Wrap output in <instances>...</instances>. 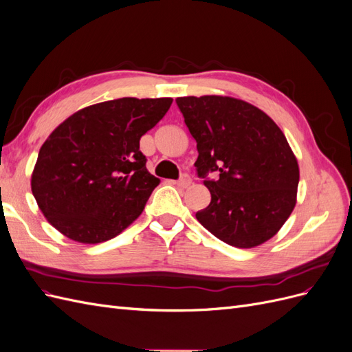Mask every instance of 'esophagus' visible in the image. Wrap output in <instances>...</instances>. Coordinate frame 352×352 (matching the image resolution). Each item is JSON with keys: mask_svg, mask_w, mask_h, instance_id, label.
<instances>
[{"mask_svg": "<svg viewBox=\"0 0 352 352\" xmlns=\"http://www.w3.org/2000/svg\"><path fill=\"white\" fill-rule=\"evenodd\" d=\"M177 186H180V188H188L190 184H192V179H190L188 175H184L182 177H180L179 180H177Z\"/></svg>", "mask_w": 352, "mask_h": 352, "instance_id": "obj_1", "label": "esophagus"}]
</instances>
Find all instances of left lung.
Masks as SVG:
<instances>
[{
    "mask_svg": "<svg viewBox=\"0 0 352 352\" xmlns=\"http://www.w3.org/2000/svg\"><path fill=\"white\" fill-rule=\"evenodd\" d=\"M197 141L198 176L211 194L197 220L220 241L255 248L273 238L296 204L300 167L280 127L255 105L223 95L176 100Z\"/></svg>",
    "mask_w": 352,
    "mask_h": 352,
    "instance_id": "left-lung-1",
    "label": "left lung"
}]
</instances>
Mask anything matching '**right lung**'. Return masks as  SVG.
I'll use <instances>...</instances> for the list:
<instances>
[{
	"mask_svg": "<svg viewBox=\"0 0 352 352\" xmlns=\"http://www.w3.org/2000/svg\"><path fill=\"white\" fill-rule=\"evenodd\" d=\"M172 98H119L85 107L42 144L30 188L42 214L79 243H100L141 216L160 179L145 166L141 138Z\"/></svg>",
	"mask_w": 352,
	"mask_h": 352,
	"instance_id": "add662e5",
	"label": "right lung"
}]
</instances>
